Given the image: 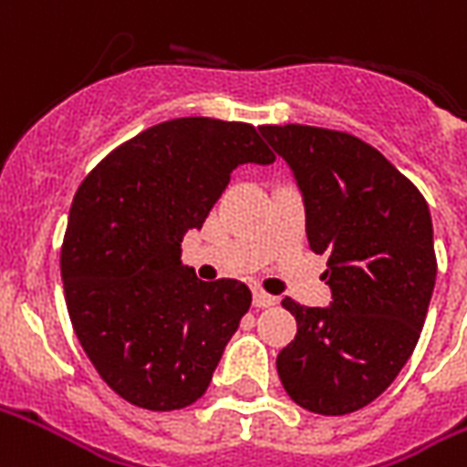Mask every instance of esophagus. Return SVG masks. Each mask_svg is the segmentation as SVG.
Returning a JSON list of instances; mask_svg holds the SVG:
<instances>
[{
    "label": "esophagus",
    "instance_id": "obj_1",
    "mask_svg": "<svg viewBox=\"0 0 467 467\" xmlns=\"http://www.w3.org/2000/svg\"><path fill=\"white\" fill-rule=\"evenodd\" d=\"M252 301H254V306L257 308H269V306H276V298L269 296V294H265V291L254 289V294H252Z\"/></svg>",
    "mask_w": 467,
    "mask_h": 467
}]
</instances>
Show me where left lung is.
Wrapping results in <instances>:
<instances>
[{
  "mask_svg": "<svg viewBox=\"0 0 467 467\" xmlns=\"http://www.w3.org/2000/svg\"><path fill=\"white\" fill-rule=\"evenodd\" d=\"M304 193L306 234L328 257V308L284 298L296 337L276 358L284 389L313 414L368 407L411 358L436 284L429 205L368 141L308 124H265Z\"/></svg>",
  "mask_w": 467,
  "mask_h": 467,
  "instance_id": "8db88e82",
  "label": "left lung"
}]
</instances>
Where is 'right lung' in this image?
Here are the masks:
<instances>
[{"mask_svg": "<svg viewBox=\"0 0 467 467\" xmlns=\"http://www.w3.org/2000/svg\"><path fill=\"white\" fill-rule=\"evenodd\" d=\"M274 159L252 124L178 117L109 151L76 191L60 247L67 316L124 401L173 411L205 394L252 294L237 279H195L181 242L233 169Z\"/></svg>", "mask_w": 467, "mask_h": 467, "instance_id": "obj_1", "label": "right lung"}]
</instances>
